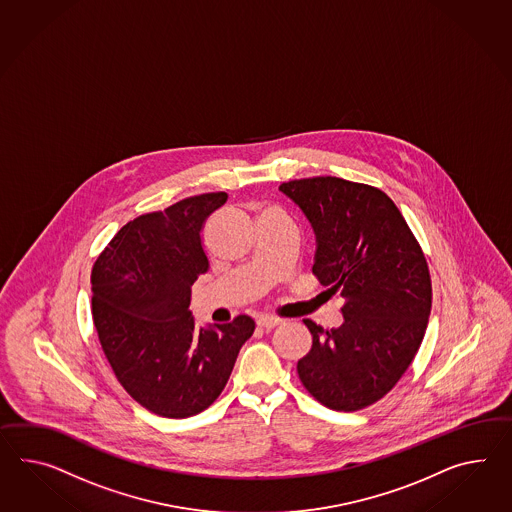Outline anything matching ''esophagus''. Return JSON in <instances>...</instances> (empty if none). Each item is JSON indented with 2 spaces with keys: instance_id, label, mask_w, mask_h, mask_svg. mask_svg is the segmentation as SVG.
<instances>
[{
  "instance_id": "1",
  "label": "esophagus",
  "mask_w": 512,
  "mask_h": 512,
  "mask_svg": "<svg viewBox=\"0 0 512 512\" xmlns=\"http://www.w3.org/2000/svg\"><path fill=\"white\" fill-rule=\"evenodd\" d=\"M258 327L265 328V330H271V328L278 327V325H282V319H276V317H271V315H262V317H258Z\"/></svg>"
}]
</instances>
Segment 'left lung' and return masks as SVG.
<instances>
[{
    "label": "left lung",
    "instance_id": "8db88e82",
    "mask_svg": "<svg viewBox=\"0 0 512 512\" xmlns=\"http://www.w3.org/2000/svg\"><path fill=\"white\" fill-rule=\"evenodd\" d=\"M278 189L314 228V275L343 299L340 327L304 319L312 349L297 364L299 379L332 410L369 407L403 377L425 336L433 302L425 254L377 187L315 176Z\"/></svg>",
    "mask_w": 512,
    "mask_h": 512
}]
</instances>
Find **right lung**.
<instances>
[{"label": "right lung", "instance_id": "1", "mask_svg": "<svg viewBox=\"0 0 512 512\" xmlns=\"http://www.w3.org/2000/svg\"><path fill=\"white\" fill-rule=\"evenodd\" d=\"M226 193L184 198L124 224L92 267V319L122 388L163 418H189L221 395L254 332L249 315L197 328L191 286L210 267L202 228Z\"/></svg>", "mask_w": 512, "mask_h": 512}]
</instances>
